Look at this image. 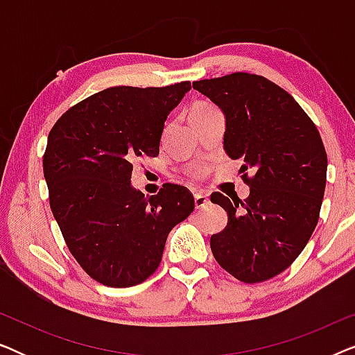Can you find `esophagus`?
Segmentation results:
<instances>
[{
  "label": "esophagus",
  "mask_w": 355,
  "mask_h": 355,
  "mask_svg": "<svg viewBox=\"0 0 355 355\" xmlns=\"http://www.w3.org/2000/svg\"><path fill=\"white\" fill-rule=\"evenodd\" d=\"M208 196L207 193H203V192H198V193H196V197H193V203H196V208L197 210H200V208H205L207 205H208Z\"/></svg>",
  "instance_id": "obj_1"
}]
</instances>
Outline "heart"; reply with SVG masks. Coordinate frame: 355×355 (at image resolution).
Wrapping results in <instances>:
<instances>
[{
	"label": "heart",
	"instance_id": "heart-1",
	"mask_svg": "<svg viewBox=\"0 0 355 355\" xmlns=\"http://www.w3.org/2000/svg\"><path fill=\"white\" fill-rule=\"evenodd\" d=\"M210 108H213V106L208 105V103H196L191 108V116L197 114V113H203V111H207ZM205 173H207V168L200 166V164H197V166H192L191 169H189L187 176L193 179V181H198V179H202L203 176H205Z\"/></svg>",
	"mask_w": 355,
	"mask_h": 355
}]
</instances>
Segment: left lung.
<instances>
[{
	"instance_id": "1",
	"label": "left lung",
	"mask_w": 355,
	"mask_h": 355,
	"mask_svg": "<svg viewBox=\"0 0 355 355\" xmlns=\"http://www.w3.org/2000/svg\"><path fill=\"white\" fill-rule=\"evenodd\" d=\"M226 116L225 148L242 159L245 200L211 193L227 225L210 247L223 270L242 283L275 278L289 268L312 236L327 186V152L309 114L288 92L247 72L192 82Z\"/></svg>"
}]
</instances>
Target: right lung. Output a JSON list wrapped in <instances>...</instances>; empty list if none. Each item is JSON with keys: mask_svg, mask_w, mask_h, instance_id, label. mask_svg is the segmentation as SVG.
Listing matches in <instances>:
<instances>
[{"mask_svg": "<svg viewBox=\"0 0 355 355\" xmlns=\"http://www.w3.org/2000/svg\"><path fill=\"white\" fill-rule=\"evenodd\" d=\"M189 90V80L111 87L71 106L48 134L43 174L53 216L77 263L101 284L144 283L169 231L193 210L178 184L150 197L130 187L132 164L158 157L164 121Z\"/></svg>", "mask_w": 355, "mask_h": 355, "instance_id": "right-lung-1", "label": "right lung"}]
</instances>
